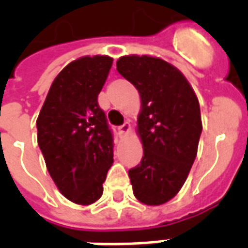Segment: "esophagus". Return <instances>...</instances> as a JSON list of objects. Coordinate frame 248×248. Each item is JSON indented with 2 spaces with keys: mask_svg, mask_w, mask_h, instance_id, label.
Here are the masks:
<instances>
[{
  "mask_svg": "<svg viewBox=\"0 0 248 248\" xmlns=\"http://www.w3.org/2000/svg\"><path fill=\"white\" fill-rule=\"evenodd\" d=\"M120 134H122V135H124V134H128L130 132V130H131V124H128V122H124L122 126H120Z\"/></svg>",
  "mask_w": 248,
  "mask_h": 248,
  "instance_id": "34e87169",
  "label": "esophagus"
}]
</instances>
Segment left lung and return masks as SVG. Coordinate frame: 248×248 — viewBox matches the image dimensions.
<instances>
[{"label": "left lung", "mask_w": 248, "mask_h": 248, "mask_svg": "<svg viewBox=\"0 0 248 248\" xmlns=\"http://www.w3.org/2000/svg\"><path fill=\"white\" fill-rule=\"evenodd\" d=\"M117 71L141 99L138 134L144 155L128 171L132 192L148 206L166 203L184 185L196 159L202 132L200 103L184 75L159 58L122 56Z\"/></svg>", "instance_id": "1"}]
</instances>
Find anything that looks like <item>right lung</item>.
Returning a JSON list of instances; mask_svg holds the SVG:
<instances>
[{
  "mask_svg": "<svg viewBox=\"0 0 248 248\" xmlns=\"http://www.w3.org/2000/svg\"><path fill=\"white\" fill-rule=\"evenodd\" d=\"M113 59L83 56L56 76L37 118V141L60 193L77 204L103 194L113 163V134L97 104Z\"/></svg>",
  "mask_w": 248,
  "mask_h": 248,
  "instance_id": "1",
  "label": "right lung"
}]
</instances>
